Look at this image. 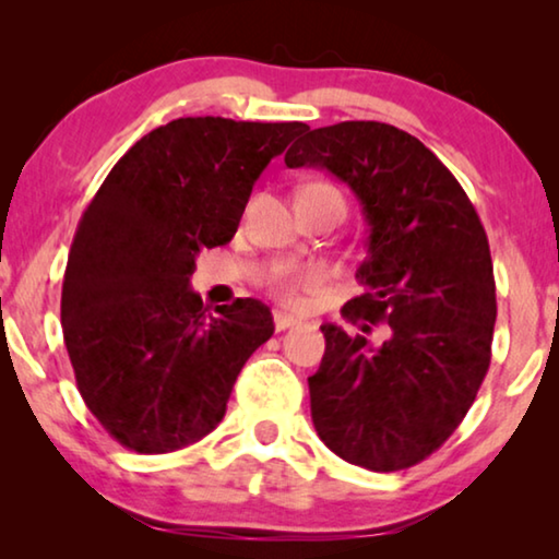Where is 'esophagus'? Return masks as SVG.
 <instances>
[{
  "mask_svg": "<svg viewBox=\"0 0 559 559\" xmlns=\"http://www.w3.org/2000/svg\"><path fill=\"white\" fill-rule=\"evenodd\" d=\"M272 318H274V328H277V331H287V328H293V325L300 323V320H297V318L287 316V312H280V310H274Z\"/></svg>",
  "mask_w": 559,
  "mask_h": 559,
  "instance_id": "esophagus-1",
  "label": "esophagus"
}]
</instances>
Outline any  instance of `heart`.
Here are the masks:
<instances>
[{"label": "heart", "instance_id": "1", "mask_svg": "<svg viewBox=\"0 0 559 559\" xmlns=\"http://www.w3.org/2000/svg\"><path fill=\"white\" fill-rule=\"evenodd\" d=\"M264 282L282 305H287V308H302L305 297L323 287L325 272L320 266L282 264Z\"/></svg>", "mask_w": 559, "mask_h": 559}]
</instances>
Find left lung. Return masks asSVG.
<instances>
[{"instance_id": "1", "label": "left lung", "mask_w": 559, "mask_h": 559, "mask_svg": "<svg viewBox=\"0 0 559 559\" xmlns=\"http://www.w3.org/2000/svg\"><path fill=\"white\" fill-rule=\"evenodd\" d=\"M287 167H320L361 203L369 239L356 280L364 295L325 323V354L308 379L312 425L343 461L389 473L435 453L463 423L491 364L496 282L476 209L453 173L381 121L305 129Z\"/></svg>"}]
</instances>
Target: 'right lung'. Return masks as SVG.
Instances as JSON below:
<instances>
[{"instance_id":"right-lung-1","label":"right lung","mask_w":559,"mask_h":559,"mask_svg":"<svg viewBox=\"0 0 559 559\" xmlns=\"http://www.w3.org/2000/svg\"><path fill=\"white\" fill-rule=\"evenodd\" d=\"M302 121L186 117L152 129L111 167L75 228L60 323L75 384L134 453H173L226 415L241 366L272 338L254 297L190 289L201 251L231 241L251 188Z\"/></svg>"}]
</instances>
